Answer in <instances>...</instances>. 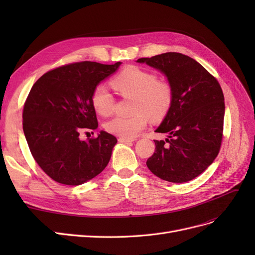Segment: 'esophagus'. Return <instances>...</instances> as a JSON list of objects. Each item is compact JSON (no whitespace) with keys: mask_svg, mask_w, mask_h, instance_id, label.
Returning <instances> with one entry per match:
<instances>
[{"mask_svg":"<svg viewBox=\"0 0 255 255\" xmlns=\"http://www.w3.org/2000/svg\"><path fill=\"white\" fill-rule=\"evenodd\" d=\"M119 142H132L134 141V139H130V138H123V137H119L118 138Z\"/></svg>","mask_w":255,"mask_h":255,"instance_id":"34e87169","label":"esophagus"}]
</instances>
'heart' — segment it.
Segmentation results:
<instances>
[{"mask_svg": "<svg viewBox=\"0 0 255 255\" xmlns=\"http://www.w3.org/2000/svg\"><path fill=\"white\" fill-rule=\"evenodd\" d=\"M112 87L123 98H133L132 113L129 117L117 116L105 123L107 132L123 138H134L152 120L164 119L170 111L174 90L171 82L158 79L146 69L128 66L111 80ZM95 111L101 116H109L114 110L115 100L103 85L97 86L91 95Z\"/></svg>", "mask_w": 255, "mask_h": 255, "instance_id": "1", "label": "heart"}]
</instances>
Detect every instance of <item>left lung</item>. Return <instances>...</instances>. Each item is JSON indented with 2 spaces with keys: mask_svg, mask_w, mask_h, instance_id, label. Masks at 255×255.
<instances>
[{
  "mask_svg": "<svg viewBox=\"0 0 255 255\" xmlns=\"http://www.w3.org/2000/svg\"><path fill=\"white\" fill-rule=\"evenodd\" d=\"M163 72L171 82L174 97L170 111L156 133H168L155 141L146 166L159 179L184 183L201 174L217 157L223 136L225 97L218 81L187 55L168 52L137 59ZM168 142L167 145L165 142Z\"/></svg>",
  "mask_w": 255,
  "mask_h": 255,
  "instance_id": "1",
  "label": "left lung"
}]
</instances>
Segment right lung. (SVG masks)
I'll return each mask as SVG.
<instances>
[{
  "mask_svg": "<svg viewBox=\"0 0 255 255\" xmlns=\"http://www.w3.org/2000/svg\"><path fill=\"white\" fill-rule=\"evenodd\" d=\"M120 65L68 64L44 73L33 85L23 107V132L36 163L52 180L81 185L109 164L117 138L101 130L85 141L80 134L98 128L92 91Z\"/></svg>",
  "mask_w": 255,
  "mask_h": 255,
  "instance_id": "1",
  "label": "right lung"
}]
</instances>
